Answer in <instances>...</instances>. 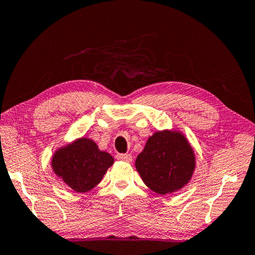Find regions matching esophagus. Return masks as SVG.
<instances>
[{"label": "esophagus", "instance_id": "obj_1", "mask_svg": "<svg viewBox=\"0 0 255 255\" xmlns=\"http://www.w3.org/2000/svg\"><path fill=\"white\" fill-rule=\"evenodd\" d=\"M117 159L120 161H125V162H131L132 156L127 153H121V154H117Z\"/></svg>", "mask_w": 255, "mask_h": 255}]
</instances>
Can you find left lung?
Here are the masks:
<instances>
[{"instance_id":"1","label":"left lung","mask_w":255,"mask_h":255,"mask_svg":"<svg viewBox=\"0 0 255 255\" xmlns=\"http://www.w3.org/2000/svg\"><path fill=\"white\" fill-rule=\"evenodd\" d=\"M135 164L145 185L164 195L188 183L195 168V156L181 134L157 131L149 137Z\"/></svg>"}]
</instances>
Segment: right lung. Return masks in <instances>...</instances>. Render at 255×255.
Segmentation results:
<instances>
[{
  "instance_id": "add662e5",
  "label": "right lung",
  "mask_w": 255,
  "mask_h": 255,
  "mask_svg": "<svg viewBox=\"0 0 255 255\" xmlns=\"http://www.w3.org/2000/svg\"><path fill=\"white\" fill-rule=\"evenodd\" d=\"M113 157L100 151L93 140L80 138L59 149L52 160L56 176L74 191H91L98 185L104 173L113 164Z\"/></svg>"
}]
</instances>
